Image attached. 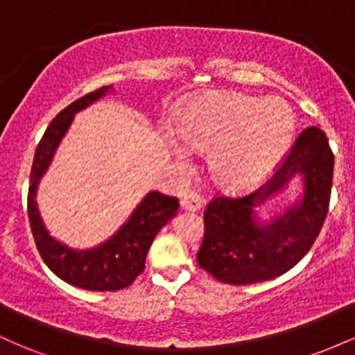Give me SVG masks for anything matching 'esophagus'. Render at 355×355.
<instances>
[{"label": "esophagus", "mask_w": 355, "mask_h": 355, "mask_svg": "<svg viewBox=\"0 0 355 355\" xmlns=\"http://www.w3.org/2000/svg\"><path fill=\"white\" fill-rule=\"evenodd\" d=\"M180 207L183 210H191V211L198 210L202 207L200 195H197L195 191H187V193L182 197Z\"/></svg>", "instance_id": "obj_1"}]
</instances>
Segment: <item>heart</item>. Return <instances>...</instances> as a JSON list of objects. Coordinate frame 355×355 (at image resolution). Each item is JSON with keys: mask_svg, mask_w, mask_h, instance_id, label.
Here are the masks:
<instances>
[{"mask_svg": "<svg viewBox=\"0 0 355 355\" xmlns=\"http://www.w3.org/2000/svg\"><path fill=\"white\" fill-rule=\"evenodd\" d=\"M177 135L187 146L209 155L211 178L227 190H245L272 172L292 135V118L280 105L211 92L190 105ZM178 162L185 153L173 148Z\"/></svg>", "mask_w": 355, "mask_h": 355, "instance_id": "heart-1", "label": "heart"}]
</instances>
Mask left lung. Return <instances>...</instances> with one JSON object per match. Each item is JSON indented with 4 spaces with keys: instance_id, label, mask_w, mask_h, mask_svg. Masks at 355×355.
<instances>
[{
    "instance_id": "1",
    "label": "left lung",
    "mask_w": 355,
    "mask_h": 355,
    "mask_svg": "<svg viewBox=\"0 0 355 355\" xmlns=\"http://www.w3.org/2000/svg\"><path fill=\"white\" fill-rule=\"evenodd\" d=\"M334 155L322 130L311 126L262 189L242 198L215 197L207 205L198 266L223 284L248 285L291 270L311 250L327 217ZM297 176L300 197L268 219L258 209Z\"/></svg>"
}]
</instances>
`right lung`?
Masks as SVG:
<instances>
[{
	"label": "right lung",
	"mask_w": 355,
	"mask_h": 355,
	"mask_svg": "<svg viewBox=\"0 0 355 355\" xmlns=\"http://www.w3.org/2000/svg\"><path fill=\"white\" fill-rule=\"evenodd\" d=\"M110 93H115L112 85L101 87L83 98L73 101L53 118L36 146L28 190V217L35 243L44 263L64 282L85 291L98 292H115L132 285L133 280L144 272L146 254L155 235L178 211L177 198L152 190L138 203L123 225L100 245L78 250L51 237L48 232L36 203L40 182L46 173L56 148L67 135L76 113Z\"/></svg>",
	"instance_id": "right-lung-1"
}]
</instances>
